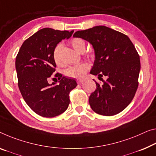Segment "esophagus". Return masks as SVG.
<instances>
[{"label": "esophagus", "mask_w": 156, "mask_h": 156, "mask_svg": "<svg viewBox=\"0 0 156 156\" xmlns=\"http://www.w3.org/2000/svg\"><path fill=\"white\" fill-rule=\"evenodd\" d=\"M83 81V80H81V79H78V80H77V83H79V84H81Z\"/></svg>", "instance_id": "esophagus-1"}]
</instances>
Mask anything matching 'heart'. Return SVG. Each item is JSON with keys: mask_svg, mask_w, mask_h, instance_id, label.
I'll list each match as a JSON object with an SVG mask.
<instances>
[{"mask_svg": "<svg viewBox=\"0 0 156 156\" xmlns=\"http://www.w3.org/2000/svg\"><path fill=\"white\" fill-rule=\"evenodd\" d=\"M71 44L76 51L79 52H82L85 49V42L81 38H74L72 40ZM61 44H58L55 47L53 53V57L55 63L56 64L61 63V60L59 57V51L61 49ZM89 70V66L87 63H80L75 66H71L65 71V75L70 77L81 78L85 75L87 71Z\"/></svg>", "mask_w": 156, "mask_h": 156, "instance_id": "1", "label": "heart"}]
</instances>
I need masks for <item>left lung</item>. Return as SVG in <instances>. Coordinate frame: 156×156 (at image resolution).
<instances>
[{
    "label": "left lung",
    "mask_w": 156,
    "mask_h": 156,
    "mask_svg": "<svg viewBox=\"0 0 156 156\" xmlns=\"http://www.w3.org/2000/svg\"><path fill=\"white\" fill-rule=\"evenodd\" d=\"M73 37L92 44L95 58L90 73L103 82L95 81L96 89L89 97L91 109L103 116L120 113L133 100L139 84L140 60L133 42L123 33L105 26L78 30Z\"/></svg>",
    "instance_id": "left-lung-1"
}]
</instances>
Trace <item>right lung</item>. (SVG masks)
<instances>
[{
    "label": "right lung",
    "mask_w": 156,
    "mask_h": 156,
    "mask_svg": "<svg viewBox=\"0 0 156 156\" xmlns=\"http://www.w3.org/2000/svg\"><path fill=\"white\" fill-rule=\"evenodd\" d=\"M74 30L44 28L26 40L16 58L18 86L21 95L37 114L51 118L66 111L70 104L69 94L76 86L75 80L56 73L59 83L48 82L56 67L53 53L61 41L70 38Z\"/></svg>",
    "instance_id": "1"
}]
</instances>
